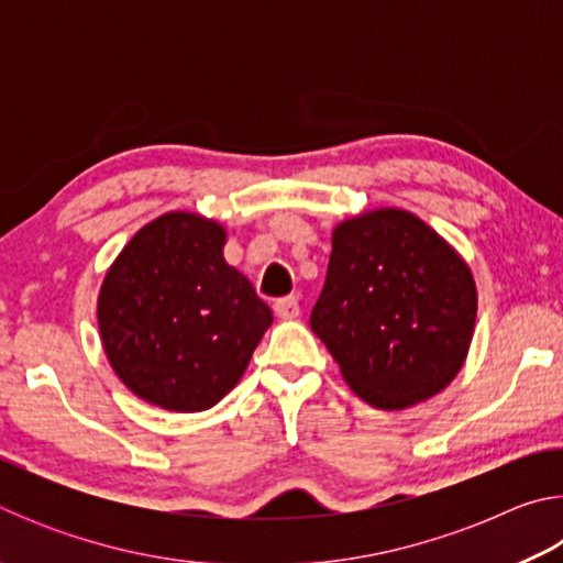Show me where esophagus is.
I'll list each match as a JSON object with an SVG mask.
<instances>
[{"label": "esophagus", "mask_w": 563, "mask_h": 563, "mask_svg": "<svg viewBox=\"0 0 563 563\" xmlns=\"http://www.w3.org/2000/svg\"><path fill=\"white\" fill-rule=\"evenodd\" d=\"M273 310L280 320H295L300 316V302H298V298H295V295H290V298H283V300L275 302Z\"/></svg>", "instance_id": "esophagus-1"}]
</instances>
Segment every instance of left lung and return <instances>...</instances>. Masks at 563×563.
<instances>
[{
    "label": "left lung",
    "instance_id": "obj_1",
    "mask_svg": "<svg viewBox=\"0 0 563 563\" xmlns=\"http://www.w3.org/2000/svg\"><path fill=\"white\" fill-rule=\"evenodd\" d=\"M474 322L472 268L422 218L375 208L335 225L310 328L367 405L440 395L460 375Z\"/></svg>",
    "mask_w": 563,
    "mask_h": 563
}]
</instances>
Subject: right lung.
<instances>
[{"mask_svg": "<svg viewBox=\"0 0 563 563\" xmlns=\"http://www.w3.org/2000/svg\"><path fill=\"white\" fill-rule=\"evenodd\" d=\"M225 228L168 211L139 228L103 275L97 320L113 373L168 412H203L241 383L273 312L228 265Z\"/></svg>", "mask_w": 563, "mask_h": 563, "instance_id": "1", "label": "right lung"}]
</instances>
